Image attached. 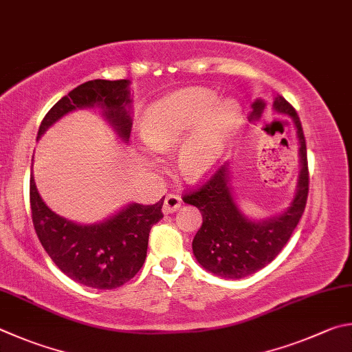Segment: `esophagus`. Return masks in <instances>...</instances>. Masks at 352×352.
I'll list each match as a JSON object with an SVG mask.
<instances>
[{
  "mask_svg": "<svg viewBox=\"0 0 352 352\" xmlns=\"http://www.w3.org/2000/svg\"><path fill=\"white\" fill-rule=\"evenodd\" d=\"M182 206V199L177 195H168L164 201V213L170 214L175 213L176 210H179Z\"/></svg>",
  "mask_w": 352,
  "mask_h": 352,
  "instance_id": "obj_1",
  "label": "esophagus"
}]
</instances>
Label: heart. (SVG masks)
<instances>
[{"instance_id": "heart-1", "label": "heart", "mask_w": 352, "mask_h": 352, "mask_svg": "<svg viewBox=\"0 0 352 352\" xmlns=\"http://www.w3.org/2000/svg\"><path fill=\"white\" fill-rule=\"evenodd\" d=\"M241 119L239 104L207 88H184L146 109L142 134L156 151L177 150L176 166L186 179H208L219 168Z\"/></svg>"}]
</instances>
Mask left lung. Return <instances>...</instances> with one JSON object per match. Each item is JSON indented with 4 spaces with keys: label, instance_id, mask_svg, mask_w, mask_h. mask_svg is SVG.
Returning a JSON list of instances; mask_svg holds the SVG:
<instances>
[{
    "label": "left lung",
    "instance_id": "1",
    "mask_svg": "<svg viewBox=\"0 0 352 352\" xmlns=\"http://www.w3.org/2000/svg\"><path fill=\"white\" fill-rule=\"evenodd\" d=\"M274 109L292 117L298 135L300 175L297 190L285 212L254 221L239 210L230 188L229 166L224 165L204 186L184 196V202L199 208L202 226L193 239V254L202 267L223 278H244L267 266L280 254L305 212L309 192L306 140L297 111L276 96Z\"/></svg>",
    "mask_w": 352,
    "mask_h": 352
}]
</instances>
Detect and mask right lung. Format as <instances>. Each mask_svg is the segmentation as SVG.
I'll use <instances>...</instances> for the list:
<instances>
[{
  "mask_svg": "<svg viewBox=\"0 0 352 352\" xmlns=\"http://www.w3.org/2000/svg\"><path fill=\"white\" fill-rule=\"evenodd\" d=\"M128 86V80H91L77 86L49 109L36 140L71 111L100 108L104 120L126 144L133 125ZM162 204L164 199L153 206L133 202L102 223L77 224L43 202L30 175V210L36 236L61 272L88 287H120L139 272L151 227L164 218Z\"/></svg>",
  "mask_w": 352,
  "mask_h": 352,
  "instance_id": "1",
  "label": "right lung"
}]
</instances>
